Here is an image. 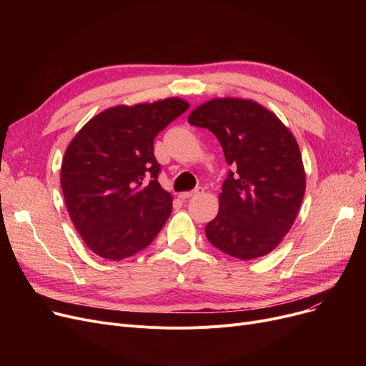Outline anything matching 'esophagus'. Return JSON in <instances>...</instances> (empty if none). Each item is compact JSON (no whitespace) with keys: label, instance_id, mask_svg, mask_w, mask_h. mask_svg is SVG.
<instances>
[{"label":"esophagus","instance_id":"34e87169","mask_svg":"<svg viewBox=\"0 0 366 366\" xmlns=\"http://www.w3.org/2000/svg\"><path fill=\"white\" fill-rule=\"evenodd\" d=\"M202 188H196V189H193V191H184V193H179V197L182 199V200H187V199H191V197H194V196H197L199 193H202Z\"/></svg>","mask_w":366,"mask_h":366}]
</instances>
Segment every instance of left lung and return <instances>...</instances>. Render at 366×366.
<instances>
[{
  "mask_svg": "<svg viewBox=\"0 0 366 366\" xmlns=\"http://www.w3.org/2000/svg\"><path fill=\"white\" fill-rule=\"evenodd\" d=\"M188 123L212 132L233 166L222 184L219 212L204 232L221 252L243 261L270 254L300 210L305 173L292 133L273 112L249 99H214Z\"/></svg>",
  "mask_w": 366,
  "mask_h": 366,
  "instance_id": "1",
  "label": "left lung"
}]
</instances>
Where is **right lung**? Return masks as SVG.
I'll return each mask as SVG.
<instances>
[{
	"label": "right lung",
	"instance_id": "right-lung-1",
	"mask_svg": "<svg viewBox=\"0 0 366 366\" xmlns=\"http://www.w3.org/2000/svg\"><path fill=\"white\" fill-rule=\"evenodd\" d=\"M188 107L179 98L114 107L93 117L68 145L61 170L66 209L96 255L129 258L160 233L172 196L159 184L154 138Z\"/></svg>",
	"mask_w": 366,
	"mask_h": 366
}]
</instances>
